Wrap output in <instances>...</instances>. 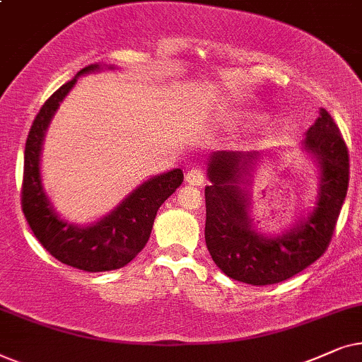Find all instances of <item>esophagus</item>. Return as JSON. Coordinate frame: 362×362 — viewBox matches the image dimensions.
<instances>
[{"label": "esophagus", "mask_w": 362, "mask_h": 362, "mask_svg": "<svg viewBox=\"0 0 362 362\" xmlns=\"http://www.w3.org/2000/svg\"><path fill=\"white\" fill-rule=\"evenodd\" d=\"M185 182L189 185H197L202 187L205 184V173L200 170V168H192V170L187 172L185 175Z\"/></svg>", "instance_id": "esophagus-1"}]
</instances>
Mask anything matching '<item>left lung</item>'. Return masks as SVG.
I'll return each instance as SVG.
<instances>
[{"instance_id":"left-lung-1","label":"left lung","mask_w":362,"mask_h":362,"mask_svg":"<svg viewBox=\"0 0 362 362\" xmlns=\"http://www.w3.org/2000/svg\"><path fill=\"white\" fill-rule=\"evenodd\" d=\"M305 136L301 151L316 163L320 178L316 205L281 235L262 233L250 216L247 187L262 153L220 151L210 156L205 242L226 276L253 286L281 283L315 263L329 245L348 192V147L325 109Z\"/></svg>"}]
</instances>
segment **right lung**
<instances>
[{
    "label": "right lung",
    "instance_id": "obj_1",
    "mask_svg": "<svg viewBox=\"0 0 362 362\" xmlns=\"http://www.w3.org/2000/svg\"><path fill=\"white\" fill-rule=\"evenodd\" d=\"M104 67L114 69V66L107 64H90L81 69L40 109L24 147L21 189L23 214L37 242L61 263L90 273L110 272L131 263L148 242L157 210L184 182L180 168L153 175L134 189L107 215L84 226L62 220L54 210L42 187L40 167L47 125L79 76L99 72Z\"/></svg>",
    "mask_w": 362,
    "mask_h": 362
}]
</instances>
